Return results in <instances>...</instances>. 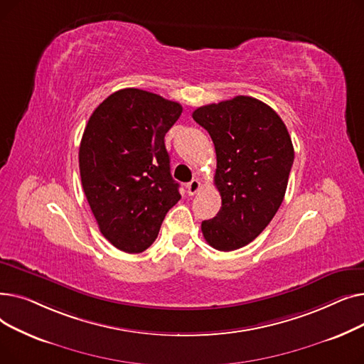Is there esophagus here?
<instances>
[{
	"label": "esophagus",
	"instance_id": "esophagus-1",
	"mask_svg": "<svg viewBox=\"0 0 364 364\" xmlns=\"http://www.w3.org/2000/svg\"><path fill=\"white\" fill-rule=\"evenodd\" d=\"M199 190H200V181L196 180V178L187 184V193L188 195H196Z\"/></svg>",
	"mask_w": 364,
	"mask_h": 364
}]
</instances>
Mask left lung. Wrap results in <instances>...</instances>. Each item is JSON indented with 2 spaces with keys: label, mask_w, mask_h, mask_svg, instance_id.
I'll return each mask as SVG.
<instances>
[{
  "label": "left lung",
  "mask_w": 364,
  "mask_h": 364,
  "mask_svg": "<svg viewBox=\"0 0 364 364\" xmlns=\"http://www.w3.org/2000/svg\"><path fill=\"white\" fill-rule=\"evenodd\" d=\"M192 117L214 141V184L221 195V209L202 221V233L215 250L236 251L259 236L280 208L292 140L279 114L247 95L198 107Z\"/></svg>",
  "instance_id": "1"
}]
</instances>
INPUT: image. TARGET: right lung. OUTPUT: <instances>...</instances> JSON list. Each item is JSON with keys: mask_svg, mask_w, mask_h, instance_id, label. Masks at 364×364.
<instances>
[{"mask_svg": "<svg viewBox=\"0 0 364 364\" xmlns=\"http://www.w3.org/2000/svg\"><path fill=\"white\" fill-rule=\"evenodd\" d=\"M181 112L177 102L124 88L97 106L84 129V193L102 235L124 252L146 251L181 199L165 147V134Z\"/></svg>", "mask_w": 364, "mask_h": 364, "instance_id": "right-lung-1", "label": "right lung"}]
</instances>
